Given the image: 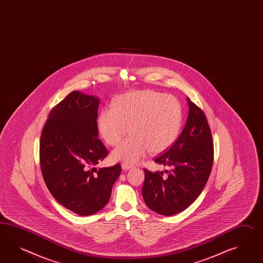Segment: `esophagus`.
I'll list each match as a JSON object with an SVG mask.
<instances>
[{"label":"esophagus","mask_w":263,"mask_h":263,"mask_svg":"<svg viewBox=\"0 0 263 263\" xmlns=\"http://www.w3.org/2000/svg\"><path fill=\"white\" fill-rule=\"evenodd\" d=\"M122 167L123 170H130V169H132V168H134L133 165H131V164H129V163H125V162H123L122 163Z\"/></svg>","instance_id":"esophagus-1"}]
</instances>
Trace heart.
Here are the masks:
<instances>
[{
  "label": "heart",
  "mask_w": 263,
  "mask_h": 263,
  "mask_svg": "<svg viewBox=\"0 0 263 263\" xmlns=\"http://www.w3.org/2000/svg\"><path fill=\"white\" fill-rule=\"evenodd\" d=\"M182 109L179 100L154 90L130 91L116 97L112 108H103L98 128L104 141L115 146L130 131L131 135L115 148L111 158L136 163L148 151L160 154L173 145L179 137Z\"/></svg>",
  "instance_id": "heart-1"
}]
</instances>
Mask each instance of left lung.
I'll list each match as a JSON object with an SVG mask.
<instances>
[{
    "label": "left lung",
    "mask_w": 263,
    "mask_h": 263,
    "mask_svg": "<svg viewBox=\"0 0 263 263\" xmlns=\"http://www.w3.org/2000/svg\"><path fill=\"white\" fill-rule=\"evenodd\" d=\"M189 112L185 126L173 145L156 158L170 167L163 172L144 169L142 197L148 207L160 215L173 216L198 199L211 173L214 146L211 130L201 109L187 98Z\"/></svg>",
    "instance_id": "8db88e82"
}]
</instances>
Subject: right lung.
Returning a JSON list of instances; mask_svg holds the SVG:
<instances>
[{
	"label": "right lung",
	"mask_w": 263,
	"mask_h": 263,
	"mask_svg": "<svg viewBox=\"0 0 263 263\" xmlns=\"http://www.w3.org/2000/svg\"><path fill=\"white\" fill-rule=\"evenodd\" d=\"M100 99L73 91L53 107L41 135L40 164L45 184L60 204L80 216L102 210L122 167L95 165L108 154L98 139Z\"/></svg>",
	"instance_id": "add662e5"
}]
</instances>
